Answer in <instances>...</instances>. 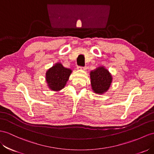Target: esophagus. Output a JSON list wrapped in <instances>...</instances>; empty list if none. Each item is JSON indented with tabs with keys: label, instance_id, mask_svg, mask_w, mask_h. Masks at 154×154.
<instances>
[{
	"label": "esophagus",
	"instance_id": "34e87169",
	"mask_svg": "<svg viewBox=\"0 0 154 154\" xmlns=\"http://www.w3.org/2000/svg\"><path fill=\"white\" fill-rule=\"evenodd\" d=\"M77 69H83V70H85V69H86V66H84V67H82V66H78V67H77Z\"/></svg>",
	"mask_w": 154,
	"mask_h": 154
}]
</instances>
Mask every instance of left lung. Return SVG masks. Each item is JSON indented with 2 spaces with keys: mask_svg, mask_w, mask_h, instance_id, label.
Here are the masks:
<instances>
[{
  "mask_svg": "<svg viewBox=\"0 0 154 154\" xmlns=\"http://www.w3.org/2000/svg\"><path fill=\"white\" fill-rule=\"evenodd\" d=\"M91 85L94 92L103 94L107 92L112 82V76L104 67H100L90 72Z\"/></svg>",
  "mask_w": 154,
  "mask_h": 154,
  "instance_id": "left-lung-1",
  "label": "left lung"
}]
</instances>
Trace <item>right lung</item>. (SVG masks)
I'll list each match as a JSON object with an SVG mask.
<instances>
[{"instance_id": "add662e5", "label": "right lung", "mask_w": 154, "mask_h": 154, "mask_svg": "<svg viewBox=\"0 0 154 154\" xmlns=\"http://www.w3.org/2000/svg\"><path fill=\"white\" fill-rule=\"evenodd\" d=\"M72 72V70L64 68L60 63H57L46 73V81L49 88L58 91L64 88Z\"/></svg>"}]
</instances>
